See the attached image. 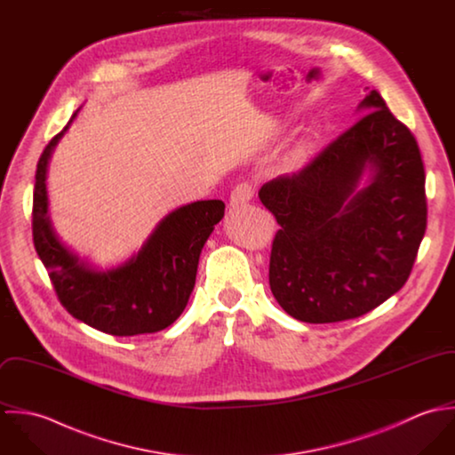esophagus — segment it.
<instances>
[{
  "instance_id": "1",
  "label": "esophagus",
  "mask_w": 455,
  "mask_h": 455,
  "mask_svg": "<svg viewBox=\"0 0 455 455\" xmlns=\"http://www.w3.org/2000/svg\"><path fill=\"white\" fill-rule=\"evenodd\" d=\"M252 196H254V186L251 182H242L231 193V206L233 208L243 206L252 199Z\"/></svg>"
}]
</instances>
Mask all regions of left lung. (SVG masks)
<instances>
[{
    "mask_svg": "<svg viewBox=\"0 0 455 455\" xmlns=\"http://www.w3.org/2000/svg\"><path fill=\"white\" fill-rule=\"evenodd\" d=\"M363 116L298 173L259 191L275 215L269 287L294 319L361 317L408 280L427 226L426 172L415 136L379 91ZM364 169L369 184L358 188Z\"/></svg>",
    "mask_w": 455,
    "mask_h": 455,
    "instance_id": "left-lung-1",
    "label": "left lung"
}]
</instances>
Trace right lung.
<instances>
[{
  "label": "right lung",
  "instance_id": "add662e5",
  "mask_svg": "<svg viewBox=\"0 0 455 455\" xmlns=\"http://www.w3.org/2000/svg\"><path fill=\"white\" fill-rule=\"evenodd\" d=\"M68 126L49 141L36 166L33 195L36 254L49 271L61 305L75 319L114 336L157 332L184 312L195 289L201 249L224 217L226 204L220 199H204L173 210L136 256L119 267L98 271L60 242L47 215V164Z\"/></svg>",
  "mask_w": 455,
  "mask_h": 455
}]
</instances>
